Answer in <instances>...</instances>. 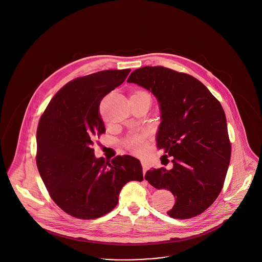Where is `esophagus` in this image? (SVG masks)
<instances>
[{
  "label": "esophagus",
  "mask_w": 262,
  "mask_h": 262,
  "mask_svg": "<svg viewBox=\"0 0 262 262\" xmlns=\"http://www.w3.org/2000/svg\"><path fill=\"white\" fill-rule=\"evenodd\" d=\"M141 165H142V168H143V174L145 176L146 171L148 170V164L145 162V161H141Z\"/></svg>",
  "instance_id": "obj_1"
}]
</instances>
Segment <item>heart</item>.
<instances>
[{
  "instance_id": "b5f03b06",
  "label": "heart",
  "mask_w": 262,
  "mask_h": 262,
  "mask_svg": "<svg viewBox=\"0 0 262 262\" xmlns=\"http://www.w3.org/2000/svg\"><path fill=\"white\" fill-rule=\"evenodd\" d=\"M125 145L135 154H137V155L143 154L147 148L146 137H144L143 135H136L126 140Z\"/></svg>"
}]
</instances>
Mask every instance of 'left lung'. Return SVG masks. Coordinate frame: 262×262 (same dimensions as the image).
I'll return each mask as SVG.
<instances>
[{
  "label": "left lung",
  "instance_id": "1",
  "mask_svg": "<svg viewBox=\"0 0 262 262\" xmlns=\"http://www.w3.org/2000/svg\"><path fill=\"white\" fill-rule=\"evenodd\" d=\"M127 82L156 97L161 111L157 146L174 157L171 170H149L145 180L174 194V205L167 212L170 217L189 219L200 215L219 195L231 158L220 102L199 79L164 67L137 69Z\"/></svg>",
  "mask_w": 262,
  "mask_h": 262
}]
</instances>
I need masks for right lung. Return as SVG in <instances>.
Returning <instances> with one entry per match:
<instances>
[{"mask_svg":"<svg viewBox=\"0 0 262 262\" xmlns=\"http://www.w3.org/2000/svg\"><path fill=\"white\" fill-rule=\"evenodd\" d=\"M130 69L101 71L67 83L52 98L38 124L39 174L52 200L79 219H95L116 207L127 182L143 180L139 160L94 155V137L106 132L101 100L125 81Z\"/></svg>","mask_w":262,"mask_h":262,"instance_id":"obj_1","label":"right lung"}]
</instances>
